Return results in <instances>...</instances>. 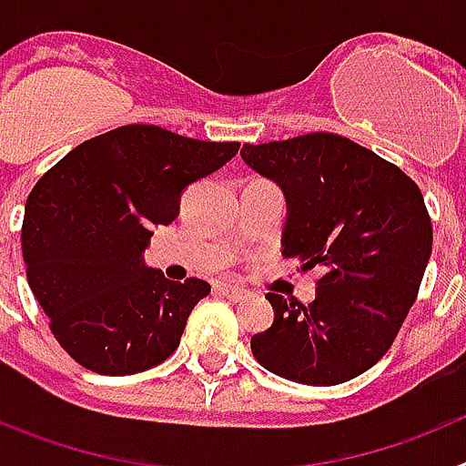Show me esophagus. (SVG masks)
<instances>
[{
  "instance_id": "esophagus-1",
  "label": "esophagus",
  "mask_w": 466,
  "mask_h": 466,
  "mask_svg": "<svg viewBox=\"0 0 466 466\" xmlns=\"http://www.w3.org/2000/svg\"><path fill=\"white\" fill-rule=\"evenodd\" d=\"M217 289H219V294H224L226 299L233 300V303H240V300L247 299V289H242V287H236V284L221 282Z\"/></svg>"
}]
</instances>
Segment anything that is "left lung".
Returning <instances> with one entry per match:
<instances>
[{"instance_id": "1", "label": "left lung", "mask_w": 466, "mask_h": 466, "mask_svg": "<svg viewBox=\"0 0 466 466\" xmlns=\"http://www.w3.org/2000/svg\"><path fill=\"white\" fill-rule=\"evenodd\" d=\"M247 166L287 200L282 254L324 270L312 303L266 294L273 327L252 336L263 369L300 385H340L397 339L431 254L418 184L352 139L310 133L245 144Z\"/></svg>"}]
</instances>
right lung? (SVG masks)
<instances>
[{"instance_id": "obj_1", "label": "right lung", "mask_w": 466, "mask_h": 466, "mask_svg": "<svg viewBox=\"0 0 466 466\" xmlns=\"http://www.w3.org/2000/svg\"><path fill=\"white\" fill-rule=\"evenodd\" d=\"M238 147L123 126L79 144L36 182L23 219L27 282L74 361L130 376L175 352L209 284L167 279L144 249L154 226L177 219L184 188Z\"/></svg>"}]
</instances>
